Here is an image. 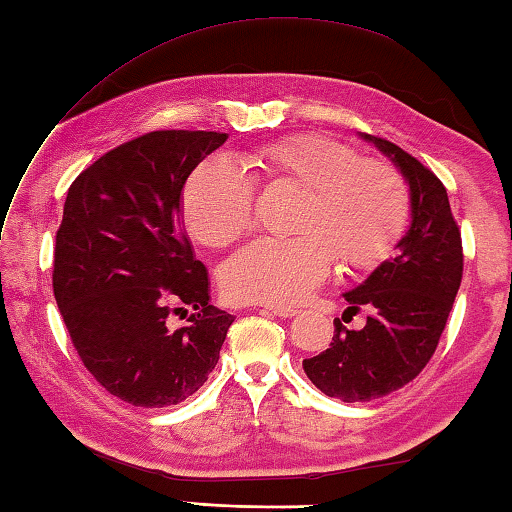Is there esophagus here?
<instances>
[{"label": "esophagus", "mask_w": 512, "mask_h": 512, "mask_svg": "<svg viewBox=\"0 0 512 512\" xmlns=\"http://www.w3.org/2000/svg\"><path fill=\"white\" fill-rule=\"evenodd\" d=\"M264 310L275 314V317H279V319H292L297 314L295 308H281V306H264Z\"/></svg>", "instance_id": "34e87169"}]
</instances>
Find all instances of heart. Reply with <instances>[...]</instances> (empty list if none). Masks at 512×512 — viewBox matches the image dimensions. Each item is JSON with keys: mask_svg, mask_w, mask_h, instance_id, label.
Wrapping results in <instances>:
<instances>
[{"mask_svg": "<svg viewBox=\"0 0 512 512\" xmlns=\"http://www.w3.org/2000/svg\"><path fill=\"white\" fill-rule=\"evenodd\" d=\"M242 165L255 178L306 189L295 239L264 237L228 259L222 288L231 299L292 306L330 275L334 259L365 268L383 259L405 231L409 193L400 173L325 134H299L262 145ZM253 182L224 158L191 173L182 213L193 239L220 248L246 231L253 213Z\"/></svg>", "mask_w": 512, "mask_h": 512, "instance_id": "b5f03b06", "label": "heart"}]
</instances>
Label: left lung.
<instances>
[{"instance_id":"left-lung-1","label":"left lung","mask_w":512,"mask_h":512,"mask_svg":"<svg viewBox=\"0 0 512 512\" xmlns=\"http://www.w3.org/2000/svg\"><path fill=\"white\" fill-rule=\"evenodd\" d=\"M400 171L409 187V228L394 255L350 292L352 314L372 312L363 330L334 319L330 347L303 361L325 396L367 402L407 385L429 363L462 281V237L436 173L385 138L358 134ZM345 321V319H343Z\"/></svg>"}]
</instances>
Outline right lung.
I'll return each mask as SVG.
<instances>
[{
    "label": "right lung",
    "mask_w": 512,
    "mask_h": 512,
    "mask_svg": "<svg viewBox=\"0 0 512 512\" xmlns=\"http://www.w3.org/2000/svg\"><path fill=\"white\" fill-rule=\"evenodd\" d=\"M226 138L145 134L107 151L65 198L54 299L83 365L129 405L160 409L195 394L235 321L209 303V275L182 226L184 182ZM173 302L196 310L178 331Z\"/></svg>",
    "instance_id": "right-lung-1"
}]
</instances>
